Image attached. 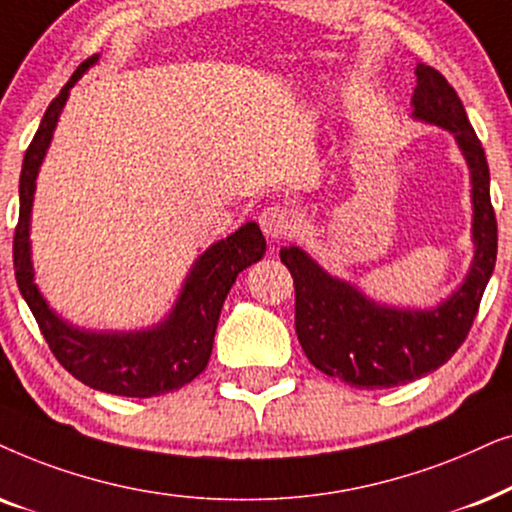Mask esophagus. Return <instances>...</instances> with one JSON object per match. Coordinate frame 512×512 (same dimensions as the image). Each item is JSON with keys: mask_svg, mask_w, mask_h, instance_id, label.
Masks as SVG:
<instances>
[{"mask_svg": "<svg viewBox=\"0 0 512 512\" xmlns=\"http://www.w3.org/2000/svg\"><path fill=\"white\" fill-rule=\"evenodd\" d=\"M260 227L264 236L271 238V241H278V238L292 234V229H295V215H292V210L283 206H269L260 213Z\"/></svg>", "mask_w": 512, "mask_h": 512, "instance_id": "1", "label": "esophagus"}]
</instances>
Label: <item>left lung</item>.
Masks as SVG:
<instances>
[{
    "instance_id": "1",
    "label": "left lung",
    "mask_w": 512,
    "mask_h": 512,
    "mask_svg": "<svg viewBox=\"0 0 512 512\" xmlns=\"http://www.w3.org/2000/svg\"><path fill=\"white\" fill-rule=\"evenodd\" d=\"M414 117L454 133L473 182V267L447 302L431 311L377 306L349 283L327 276L309 255L290 245L281 262L295 283V330L306 358L327 377L356 388H391L438 370L466 342L496 264V215L489 196L485 149L452 84L438 70L417 65Z\"/></svg>"
}]
</instances>
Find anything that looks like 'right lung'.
I'll use <instances>...</instances> for the list:
<instances>
[{"mask_svg":"<svg viewBox=\"0 0 512 512\" xmlns=\"http://www.w3.org/2000/svg\"><path fill=\"white\" fill-rule=\"evenodd\" d=\"M98 56L81 63L63 86L39 124V131L27 147L20 170V210L13 234V269L20 295L30 306L39 330L58 363L81 384L126 398H152L177 391L206 370L217 320L224 297L245 267L262 260L267 252L260 227L243 224L236 234L215 243L196 260L173 313L159 327L147 332H98L74 330L46 306L32 281L30 262V210L37 170L49 147L53 128L58 124L70 86L93 65Z\"/></svg>","mask_w":512,"mask_h":512,"instance_id":"add662e5","label":"right lung"}]
</instances>
